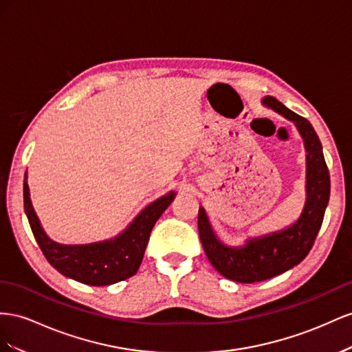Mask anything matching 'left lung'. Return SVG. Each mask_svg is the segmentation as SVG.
<instances>
[{
	"mask_svg": "<svg viewBox=\"0 0 352 352\" xmlns=\"http://www.w3.org/2000/svg\"><path fill=\"white\" fill-rule=\"evenodd\" d=\"M263 104L292 120L304 138L307 199L296 223L276 233L248 239L242 248H230L221 242L209 224L205 209L199 208V236L208 259L221 276L239 283L263 282L298 265L314 245L330 196L329 169L313 125L274 97H264Z\"/></svg>",
	"mask_w": 352,
	"mask_h": 352,
	"instance_id": "left-lung-1",
	"label": "left lung"
}]
</instances>
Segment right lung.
Wrapping results in <instances>:
<instances>
[{"instance_id": "right-lung-1", "label": "right lung", "mask_w": 352, "mask_h": 352, "mask_svg": "<svg viewBox=\"0 0 352 352\" xmlns=\"http://www.w3.org/2000/svg\"><path fill=\"white\" fill-rule=\"evenodd\" d=\"M174 197L175 192H169L155 200L113 239L89 245H60L45 234L39 223L29 197L26 174L23 182L25 212L44 256L58 273L89 286L113 285L137 273L152 228Z\"/></svg>"}]
</instances>
